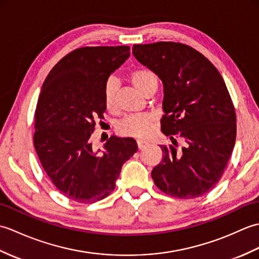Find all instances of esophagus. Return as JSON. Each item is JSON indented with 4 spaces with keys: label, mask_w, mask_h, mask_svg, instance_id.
<instances>
[{
    "label": "esophagus",
    "mask_w": 259,
    "mask_h": 259,
    "mask_svg": "<svg viewBox=\"0 0 259 259\" xmlns=\"http://www.w3.org/2000/svg\"><path fill=\"white\" fill-rule=\"evenodd\" d=\"M137 145H138L139 149H144V148L148 146V142L145 140H137Z\"/></svg>",
    "instance_id": "34e87169"
}]
</instances>
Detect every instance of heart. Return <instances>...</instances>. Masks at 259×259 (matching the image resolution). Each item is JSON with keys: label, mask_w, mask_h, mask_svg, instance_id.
I'll list each match as a JSON object with an SVG mask.
<instances>
[{"label": "heart", "mask_w": 259, "mask_h": 259, "mask_svg": "<svg viewBox=\"0 0 259 259\" xmlns=\"http://www.w3.org/2000/svg\"><path fill=\"white\" fill-rule=\"evenodd\" d=\"M130 80L134 85L140 92L146 95L149 88L157 83V78L151 71L147 69H137L130 74ZM118 90V80L111 76L104 84L103 97L104 103L108 109H112L115 106V95ZM153 119L149 114H130L120 121L119 130L123 135L136 137V138H144L150 134L152 129Z\"/></svg>", "instance_id": "obj_1"}]
</instances>
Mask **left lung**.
Returning a JSON list of instances; mask_svg holds the SVG:
<instances>
[{
  "mask_svg": "<svg viewBox=\"0 0 259 259\" xmlns=\"http://www.w3.org/2000/svg\"><path fill=\"white\" fill-rule=\"evenodd\" d=\"M138 61L163 83L162 160L151 177L164 194L192 199L208 194L226 169L236 141V112L223 76L200 52L177 42L135 45ZM183 140L180 146L174 139Z\"/></svg>",
  "mask_w": 259,
  "mask_h": 259,
  "instance_id": "left-lung-1",
  "label": "left lung"
}]
</instances>
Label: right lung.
Masks as SVG:
<instances>
[{
	"label": "right lung",
	"mask_w": 259,
	"mask_h": 259,
	"mask_svg": "<svg viewBox=\"0 0 259 259\" xmlns=\"http://www.w3.org/2000/svg\"><path fill=\"white\" fill-rule=\"evenodd\" d=\"M129 56L126 46L75 49L43 82L33 142L48 177L73 201L91 203L109 196L122 164L138 150L133 138L111 136L102 151L91 142L96 121L107 109L104 84Z\"/></svg>",
	"instance_id": "add662e5"
}]
</instances>
